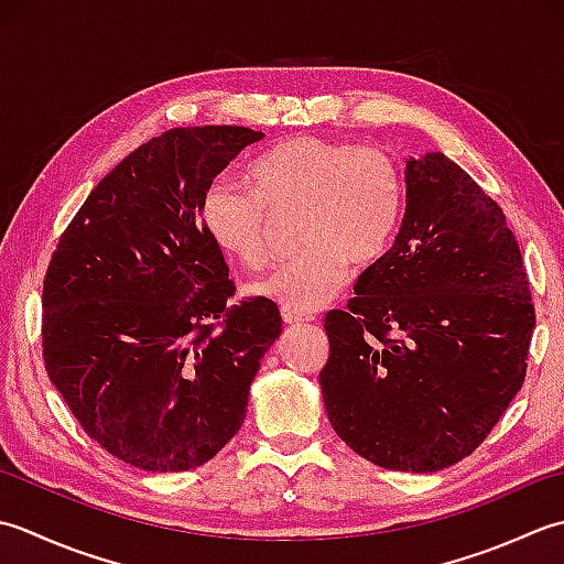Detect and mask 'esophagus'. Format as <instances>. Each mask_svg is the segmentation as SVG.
Wrapping results in <instances>:
<instances>
[{"label": "esophagus", "instance_id": "obj_1", "mask_svg": "<svg viewBox=\"0 0 564 564\" xmlns=\"http://www.w3.org/2000/svg\"><path fill=\"white\" fill-rule=\"evenodd\" d=\"M282 321H284V324H290V326H299V324H306V321H314V316L299 314V312H294V308L282 306Z\"/></svg>", "mask_w": 564, "mask_h": 564}]
</instances>
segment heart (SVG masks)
Instances as JSON below:
<instances>
[{
	"label": "heart",
	"mask_w": 564,
	"mask_h": 564,
	"mask_svg": "<svg viewBox=\"0 0 564 564\" xmlns=\"http://www.w3.org/2000/svg\"><path fill=\"white\" fill-rule=\"evenodd\" d=\"M256 189L218 180L204 192L206 234L246 268L268 260L270 212H299L302 256L272 268L252 284L294 312H314L350 280V262L370 268L397 231L404 182L382 148L296 135L250 167Z\"/></svg>",
	"instance_id": "heart-1"
}]
</instances>
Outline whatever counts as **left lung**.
Instances as JSON below:
<instances>
[{"instance_id":"1","label":"left lung","mask_w":564,"mask_h":564,"mask_svg":"<svg viewBox=\"0 0 564 564\" xmlns=\"http://www.w3.org/2000/svg\"><path fill=\"white\" fill-rule=\"evenodd\" d=\"M394 246L348 312H328L318 375L333 431L367 463L438 473L479 447L519 394L535 328L501 206L443 153L409 158Z\"/></svg>"}]
</instances>
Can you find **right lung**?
I'll return each instance as SVG.
<instances>
[{
  "label": "right lung",
  "mask_w": 564,
  "mask_h": 564,
  "mask_svg": "<svg viewBox=\"0 0 564 564\" xmlns=\"http://www.w3.org/2000/svg\"><path fill=\"white\" fill-rule=\"evenodd\" d=\"M260 131L170 129L123 158L65 228L43 280V360L89 438L145 473H187L243 426L274 302L236 286L204 192Z\"/></svg>",
  "instance_id": "add662e5"
}]
</instances>
